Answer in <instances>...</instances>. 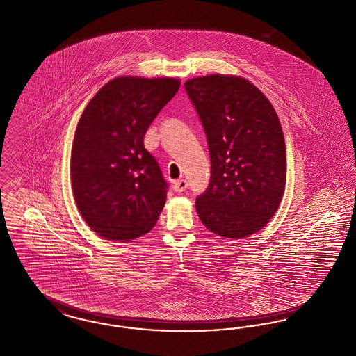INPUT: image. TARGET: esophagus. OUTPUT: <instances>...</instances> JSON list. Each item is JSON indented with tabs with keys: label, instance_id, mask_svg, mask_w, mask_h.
Segmentation results:
<instances>
[{
	"label": "esophagus",
	"instance_id": "34e87169",
	"mask_svg": "<svg viewBox=\"0 0 356 356\" xmlns=\"http://www.w3.org/2000/svg\"><path fill=\"white\" fill-rule=\"evenodd\" d=\"M172 188L175 192H184L185 189L188 188V183L185 180H177L173 183Z\"/></svg>",
	"mask_w": 356,
	"mask_h": 356
}]
</instances>
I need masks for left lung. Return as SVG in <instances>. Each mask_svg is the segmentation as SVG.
I'll use <instances>...</instances> for the list:
<instances>
[{"mask_svg":"<svg viewBox=\"0 0 356 356\" xmlns=\"http://www.w3.org/2000/svg\"><path fill=\"white\" fill-rule=\"evenodd\" d=\"M184 86L212 164L196 211L217 236L241 240L265 228L284 197L286 145L278 115L264 92L238 75L196 76Z\"/></svg>","mask_w":356,"mask_h":356,"instance_id":"8db88e82","label":"left lung"}]
</instances>
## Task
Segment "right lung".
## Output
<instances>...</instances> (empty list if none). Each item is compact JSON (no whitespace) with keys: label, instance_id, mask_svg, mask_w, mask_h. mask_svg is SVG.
<instances>
[{"label":"right lung","instance_id":"obj_1","mask_svg":"<svg viewBox=\"0 0 356 356\" xmlns=\"http://www.w3.org/2000/svg\"><path fill=\"white\" fill-rule=\"evenodd\" d=\"M180 85L170 76H118L86 106L74 136L70 175L78 211L100 237L127 242L155 227L167 183L144 148V135Z\"/></svg>","mask_w":356,"mask_h":356}]
</instances>
